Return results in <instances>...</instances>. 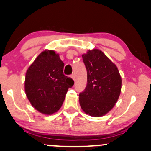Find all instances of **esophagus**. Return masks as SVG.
Returning a JSON list of instances; mask_svg holds the SVG:
<instances>
[{
  "instance_id": "1",
  "label": "esophagus",
  "mask_w": 151,
  "mask_h": 151,
  "mask_svg": "<svg viewBox=\"0 0 151 151\" xmlns=\"http://www.w3.org/2000/svg\"><path fill=\"white\" fill-rule=\"evenodd\" d=\"M71 78L72 79H73V80H75V79H76V76H75V74H74V73L71 74Z\"/></svg>"
}]
</instances>
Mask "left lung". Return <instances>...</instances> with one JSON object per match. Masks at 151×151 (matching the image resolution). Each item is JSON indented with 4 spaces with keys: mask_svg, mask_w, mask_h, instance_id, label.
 <instances>
[{
    "mask_svg": "<svg viewBox=\"0 0 151 151\" xmlns=\"http://www.w3.org/2000/svg\"><path fill=\"white\" fill-rule=\"evenodd\" d=\"M87 71V84L79 95L80 104L86 114L101 117L115 106L121 92L122 79L116 65L99 49L82 55Z\"/></svg>",
    "mask_w": 151,
    "mask_h": 151,
    "instance_id": "left-lung-1",
    "label": "left lung"
}]
</instances>
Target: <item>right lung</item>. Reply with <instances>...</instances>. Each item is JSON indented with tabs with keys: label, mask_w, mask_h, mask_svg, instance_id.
<instances>
[{
	"label": "right lung",
	"mask_w": 151,
	"mask_h": 151,
	"mask_svg": "<svg viewBox=\"0 0 151 151\" xmlns=\"http://www.w3.org/2000/svg\"><path fill=\"white\" fill-rule=\"evenodd\" d=\"M65 64L53 50L39 54L27 69L24 90L28 100L39 112L51 115L60 109L74 81L64 75Z\"/></svg>",
	"instance_id": "obj_1"
}]
</instances>
